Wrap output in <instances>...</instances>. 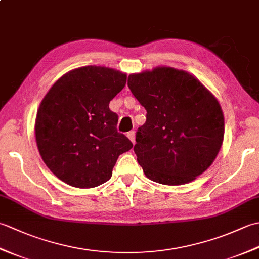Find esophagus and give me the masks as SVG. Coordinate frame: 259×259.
<instances>
[{
	"mask_svg": "<svg viewBox=\"0 0 259 259\" xmlns=\"http://www.w3.org/2000/svg\"><path fill=\"white\" fill-rule=\"evenodd\" d=\"M126 137L131 140L133 144H135V131H129V133L126 134Z\"/></svg>",
	"mask_w": 259,
	"mask_h": 259,
	"instance_id": "obj_1",
	"label": "esophagus"
}]
</instances>
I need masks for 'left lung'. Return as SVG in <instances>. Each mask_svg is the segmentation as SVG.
I'll list each match as a JSON object with an SVG mask.
<instances>
[{
	"label": "left lung",
	"mask_w": 259,
	"mask_h": 259,
	"mask_svg": "<svg viewBox=\"0 0 259 259\" xmlns=\"http://www.w3.org/2000/svg\"><path fill=\"white\" fill-rule=\"evenodd\" d=\"M128 87L147 110L134 148L146 177L179 186L205 172L224 140L217 98L195 75L171 67L131 73Z\"/></svg>",
	"instance_id": "left-lung-1"
}]
</instances>
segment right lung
Segmentation results:
<instances>
[{"label":"right lung","mask_w":259,"mask_h":259,"mask_svg":"<svg viewBox=\"0 0 259 259\" xmlns=\"http://www.w3.org/2000/svg\"><path fill=\"white\" fill-rule=\"evenodd\" d=\"M125 82L119 70L87 65L63 74L43 98L35 118L36 146L63 183L81 189L104 184L118 157L133 148L109 109Z\"/></svg>","instance_id":"obj_1"}]
</instances>
